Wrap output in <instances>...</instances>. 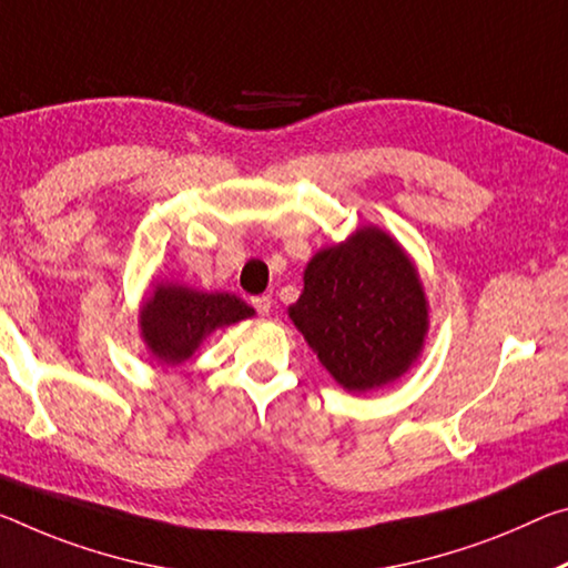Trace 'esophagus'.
<instances>
[{
  "label": "esophagus",
  "instance_id": "1",
  "mask_svg": "<svg viewBox=\"0 0 568 568\" xmlns=\"http://www.w3.org/2000/svg\"><path fill=\"white\" fill-rule=\"evenodd\" d=\"M252 305H255L260 316H267L270 308H273V298H270V295H257V298H252Z\"/></svg>",
  "mask_w": 568,
  "mask_h": 568
}]
</instances>
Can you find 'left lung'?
Here are the masks:
<instances>
[{
  "mask_svg": "<svg viewBox=\"0 0 568 568\" xmlns=\"http://www.w3.org/2000/svg\"><path fill=\"white\" fill-rule=\"evenodd\" d=\"M287 316L333 379L358 394L407 374L429 328L417 267L374 224L313 255Z\"/></svg>",
  "mask_w": 568,
  "mask_h": 568,
  "instance_id": "left-lung-1",
  "label": "left lung"
}]
</instances>
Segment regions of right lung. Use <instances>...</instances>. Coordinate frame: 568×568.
<instances>
[{"label":"right lung","mask_w":568,"mask_h":568,"mask_svg":"<svg viewBox=\"0 0 568 568\" xmlns=\"http://www.w3.org/2000/svg\"><path fill=\"white\" fill-rule=\"evenodd\" d=\"M255 316L232 293H202L176 283H159L141 305V338L151 356L166 366L184 364L212 331Z\"/></svg>","instance_id":"right-lung-1"}]
</instances>
